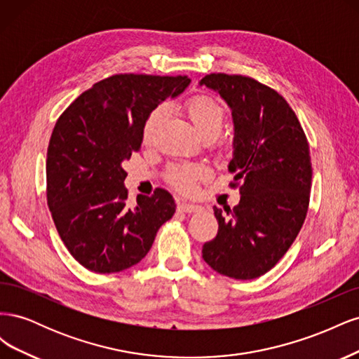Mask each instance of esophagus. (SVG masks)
<instances>
[{
  "mask_svg": "<svg viewBox=\"0 0 359 359\" xmlns=\"http://www.w3.org/2000/svg\"><path fill=\"white\" fill-rule=\"evenodd\" d=\"M178 210H181V211H184V212H189V214H191V212H196V211H199V206H198V205H194V203L180 202V203H178Z\"/></svg>",
  "mask_w": 359,
  "mask_h": 359,
  "instance_id": "1",
  "label": "esophagus"
}]
</instances>
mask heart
Here are the masks:
<instances>
[{
  "label": "heart",
  "mask_w": 359,
  "mask_h": 359,
  "mask_svg": "<svg viewBox=\"0 0 359 359\" xmlns=\"http://www.w3.org/2000/svg\"><path fill=\"white\" fill-rule=\"evenodd\" d=\"M189 119L199 135L203 137H214L222 132L226 121L224 107L217 103L208 95H194L184 104ZM168 114L166 106H157L151 111L142 128L144 144H151L157 128L165 121ZM206 172L203 165H186V166H173L168 172V178L173 186L181 190H190L194 184V180L202 177Z\"/></svg>",
  "instance_id": "obj_1"
}]
</instances>
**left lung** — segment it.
Returning a JSON list of instances; mask_svg holds the SVG:
<instances>
[{
    "label": "left lung",
    "instance_id": "8db88e82",
    "mask_svg": "<svg viewBox=\"0 0 359 359\" xmlns=\"http://www.w3.org/2000/svg\"><path fill=\"white\" fill-rule=\"evenodd\" d=\"M199 85L219 93L231 107L229 170L241 180L233 210L214 206L219 232L203 244L202 257L226 277L257 278L285 256L306 220L313 173L307 137L289 103L264 83L211 73Z\"/></svg>",
    "mask_w": 359,
    "mask_h": 359
}]
</instances>
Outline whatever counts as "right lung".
Instances as JSON below:
<instances>
[{
    "label": "right lung",
    "instance_id": "obj_1",
    "mask_svg": "<svg viewBox=\"0 0 359 359\" xmlns=\"http://www.w3.org/2000/svg\"><path fill=\"white\" fill-rule=\"evenodd\" d=\"M189 83L187 76L115 74L58 118L48 147V205L70 255L93 273H119L140 262L175 214V201L163 189L128 205L123 161L140 148L151 111Z\"/></svg>",
    "mask_w": 359,
    "mask_h": 359
}]
</instances>
